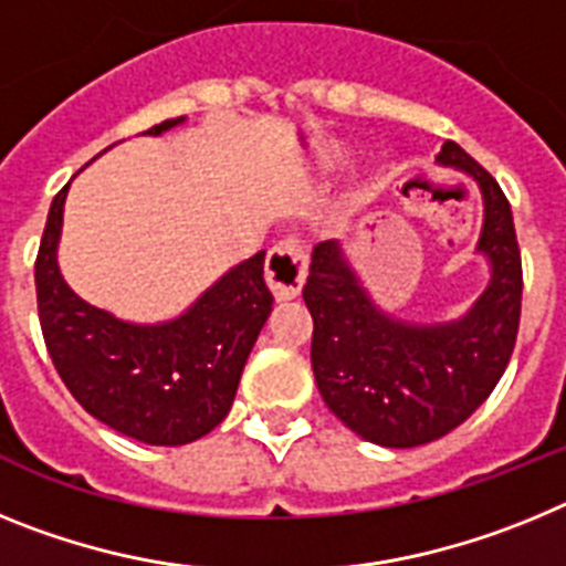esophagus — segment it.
I'll use <instances>...</instances> for the list:
<instances>
[{"label": "esophagus", "mask_w": 566, "mask_h": 566, "mask_svg": "<svg viewBox=\"0 0 566 566\" xmlns=\"http://www.w3.org/2000/svg\"><path fill=\"white\" fill-rule=\"evenodd\" d=\"M306 269H308V258L297 240L286 238V240H280V243H274V247L269 249V258H266V283L274 292V297L277 300L297 297L303 283H306Z\"/></svg>", "instance_id": "esophagus-1"}]
</instances>
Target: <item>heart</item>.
I'll return each mask as SVG.
<instances>
[{"label":"heart","mask_w":566,"mask_h":566,"mask_svg":"<svg viewBox=\"0 0 566 566\" xmlns=\"http://www.w3.org/2000/svg\"><path fill=\"white\" fill-rule=\"evenodd\" d=\"M343 161H345L343 149H328V153L317 155V167L323 169V172H334V169L343 167Z\"/></svg>","instance_id":"b5f03b06"}]
</instances>
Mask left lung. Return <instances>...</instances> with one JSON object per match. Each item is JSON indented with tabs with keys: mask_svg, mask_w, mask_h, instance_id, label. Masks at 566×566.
<instances>
[{
	"mask_svg": "<svg viewBox=\"0 0 566 566\" xmlns=\"http://www.w3.org/2000/svg\"><path fill=\"white\" fill-rule=\"evenodd\" d=\"M437 161L482 189L476 252L488 258L490 283L468 314L428 326L385 314L339 240L314 247L303 286L319 397L345 428L382 448L433 442L476 411L507 368L522 317V252L502 187L457 142H444Z\"/></svg>",
	"mask_w": 566,
	"mask_h": 566,
	"instance_id": "8db88e82",
	"label": "left lung"
}]
</instances>
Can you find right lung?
I'll use <instances>...</instances> for the list:
<instances>
[{
    "label": "right lung",
    "instance_id": "add662e5",
    "mask_svg": "<svg viewBox=\"0 0 566 566\" xmlns=\"http://www.w3.org/2000/svg\"><path fill=\"white\" fill-rule=\"evenodd\" d=\"M178 124L184 115L147 135ZM67 187L50 203L36 258L39 323L59 377L90 417L124 437L169 448L207 437L227 419L249 352L272 314L266 252L229 269L181 317L127 323L90 306L59 272Z\"/></svg>",
    "mask_w": 566,
    "mask_h": 566
}]
</instances>
